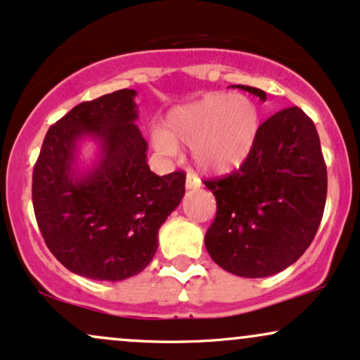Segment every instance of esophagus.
Listing matches in <instances>:
<instances>
[{"label":"esophagus","instance_id":"1","mask_svg":"<svg viewBox=\"0 0 360 360\" xmlns=\"http://www.w3.org/2000/svg\"><path fill=\"white\" fill-rule=\"evenodd\" d=\"M198 188H201L200 177L191 174V172H188V176H186V189H198Z\"/></svg>","mask_w":360,"mask_h":360}]
</instances>
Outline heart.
<instances>
[{
  "mask_svg": "<svg viewBox=\"0 0 360 360\" xmlns=\"http://www.w3.org/2000/svg\"><path fill=\"white\" fill-rule=\"evenodd\" d=\"M260 130L257 105L243 94H206L172 108L162 128L152 130V143L172 155L177 143H188L201 171L223 172L250 155Z\"/></svg>",
  "mask_w": 360,
  "mask_h": 360,
  "instance_id": "b5f03b06",
  "label": "heart"
}]
</instances>
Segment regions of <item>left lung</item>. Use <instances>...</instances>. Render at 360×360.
Masks as SVG:
<instances>
[{"label": "left lung", "instance_id": "1", "mask_svg": "<svg viewBox=\"0 0 360 360\" xmlns=\"http://www.w3.org/2000/svg\"><path fill=\"white\" fill-rule=\"evenodd\" d=\"M249 91L262 101L266 93ZM217 217L205 245L221 269L267 278L295 264L315 237L326 200V167L315 123L298 106L260 125L257 142L238 171L206 181Z\"/></svg>", "mask_w": 360, "mask_h": 360}]
</instances>
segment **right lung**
I'll return each instance as SVG.
<instances>
[{
    "label": "right lung",
    "mask_w": 360,
    "mask_h": 360,
    "mask_svg": "<svg viewBox=\"0 0 360 360\" xmlns=\"http://www.w3.org/2000/svg\"><path fill=\"white\" fill-rule=\"evenodd\" d=\"M137 91L81 103L49 128L34 169L32 198L51 252L74 274L123 281L148 266L157 235L184 196V172L157 176L135 125ZM84 141L97 146L80 162Z\"/></svg>",
    "instance_id": "1"
}]
</instances>
